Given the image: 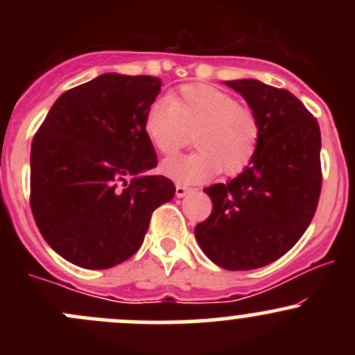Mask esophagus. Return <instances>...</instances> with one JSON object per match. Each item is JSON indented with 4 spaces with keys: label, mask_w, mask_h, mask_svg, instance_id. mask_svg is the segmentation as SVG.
I'll list each match as a JSON object with an SVG mask.
<instances>
[{
    "label": "esophagus",
    "mask_w": 355,
    "mask_h": 355,
    "mask_svg": "<svg viewBox=\"0 0 355 355\" xmlns=\"http://www.w3.org/2000/svg\"><path fill=\"white\" fill-rule=\"evenodd\" d=\"M191 191H192L191 187H187V185H182V184H177V187H175V194H177V198H184V196H187Z\"/></svg>",
    "instance_id": "obj_1"
}]
</instances>
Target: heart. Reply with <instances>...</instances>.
I'll list each match as a JSON object with an SVG mask.
<instances>
[{
	"mask_svg": "<svg viewBox=\"0 0 355 355\" xmlns=\"http://www.w3.org/2000/svg\"><path fill=\"white\" fill-rule=\"evenodd\" d=\"M149 141L164 156L180 151L189 134L198 151L164 161L161 171L182 184H198L216 171L234 177L256 156L261 123L250 108L221 89L204 84L180 87L171 98L156 99L144 116Z\"/></svg>",
	"mask_w": 355,
	"mask_h": 355,
	"instance_id": "b5f03b06",
	"label": "heart"
}]
</instances>
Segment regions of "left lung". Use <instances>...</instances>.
<instances>
[{"mask_svg": "<svg viewBox=\"0 0 355 355\" xmlns=\"http://www.w3.org/2000/svg\"><path fill=\"white\" fill-rule=\"evenodd\" d=\"M225 84L259 118V146L239 177L204 189L213 211L194 232L214 264L256 270L288 252L316 213L323 180L321 132L316 118L285 89L254 78Z\"/></svg>", "mask_w": 355, "mask_h": 355, "instance_id": "1", "label": "left lung"}]
</instances>
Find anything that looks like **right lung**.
<instances>
[{
	"mask_svg": "<svg viewBox=\"0 0 355 355\" xmlns=\"http://www.w3.org/2000/svg\"><path fill=\"white\" fill-rule=\"evenodd\" d=\"M161 91L151 75L103 73L63 92L34 135L31 209L53 250L108 270L142 245L156 207L175 196L144 116Z\"/></svg>",
	"mask_w": 355,
	"mask_h": 355,
	"instance_id": "add662e5",
	"label": "right lung"
}]
</instances>
